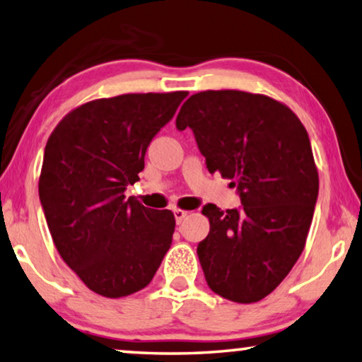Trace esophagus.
Returning a JSON list of instances; mask_svg holds the SVG:
<instances>
[{
  "mask_svg": "<svg viewBox=\"0 0 362 362\" xmlns=\"http://www.w3.org/2000/svg\"><path fill=\"white\" fill-rule=\"evenodd\" d=\"M173 214H175V218H176V223H181L182 220H185V217L187 216V211H182V209H175V211H173Z\"/></svg>",
  "mask_w": 362,
  "mask_h": 362,
  "instance_id": "esophagus-1",
  "label": "esophagus"
}]
</instances>
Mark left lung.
<instances>
[{
	"label": "left lung",
	"mask_w": 362,
	"mask_h": 362,
	"mask_svg": "<svg viewBox=\"0 0 362 362\" xmlns=\"http://www.w3.org/2000/svg\"><path fill=\"white\" fill-rule=\"evenodd\" d=\"M176 127L192 130L207 170L232 180L242 201L225 212L202 207L211 230L197 256L207 284L232 302H258L305 246L318 197L307 130L284 104L233 90L192 94Z\"/></svg>",
	"instance_id": "8db88e82"
}]
</instances>
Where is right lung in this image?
<instances>
[{
	"instance_id": "add662e5",
	"label": "right lung",
	"mask_w": 362,
	"mask_h": 362,
	"mask_svg": "<svg viewBox=\"0 0 362 362\" xmlns=\"http://www.w3.org/2000/svg\"><path fill=\"white\" fill-rule=\"evenodd\" d=\"M186 91L96 99L60 120L47 140L39 197L52 240L99 296L144 289L170 250L175 216L125 189L139 181L146 148L175 116Z\"/></svg>"
}]
</instances>
